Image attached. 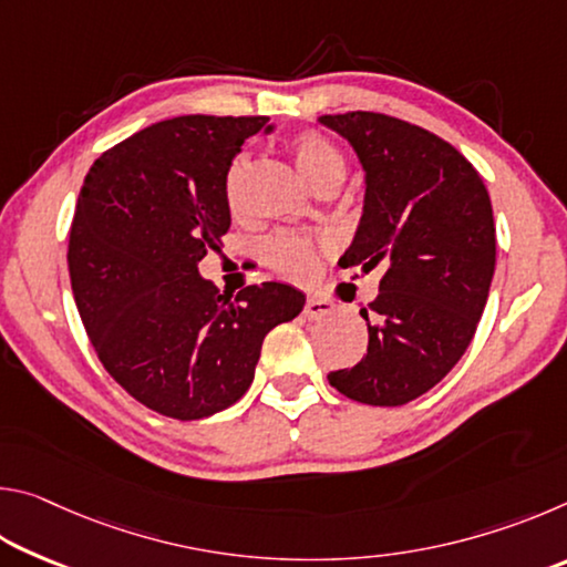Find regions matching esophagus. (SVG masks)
<instances>
[{"mask_svg": "<svg viewBox=\"0 0 567 567\" xmlns=\"http://www.w3.org/2000/svg\"><path fill=\"white\" fill-rule=\"evenodd\" d=\"M330 312H332V302L330 300H324V297H318V295L307 297L305 310H302V315H305L307 320H322V318H328Z\"/></svg>", "mask_w": 567, "mask_h": 567, "instance_id": "esophagus-1", "label": "esophagus"}]
</instances>
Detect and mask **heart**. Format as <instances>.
Returning <instances> with one entry per match:
<instances>
[{
    "instance_id": "b5f03b06",
    "label": "heart",
    "mask_w": 567,
    "mask_h": 567,
    "mask_svg": "<svg viewBox=\"0 0 567 567\" xmlns=\"http://www.w3.org/2000/svg\"><path fill=\"white\" fill-rule=\"evenodd\" d=\"M290 152L297 172H300L312 189H318L322 185H340L344 175H348V165H344L342 152L318 132L297 134L290 142ZM243 167L245 162L235 159L233 167L227 169L225 192L229 203H235ZM262 257L277 272H282L287 277H307L315 270L318 252H315V243L310 237L297 233H275L262 243Z\"/></svg>"
}]
</instances>
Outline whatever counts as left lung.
Instances as JSON below:
<instances>
[{"label":"left lung","instance_id":"1","mask_svg":"<svg viewBox=\"0 0 567 567\" xmlns=\"http://www.w3.org/2000/svg\"><path fill=\"white\" fill-rule=\"evenodd\" d=\"M364 172L362 217L342 267H388L368 320V354L328 375L344 398L395 408L425 395L483 318L495 272L491 195L437 134L388 114H322Z\"/></svg>","mask_w":567,"mask_h":567}]
</instances>
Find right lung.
<instances>
[{"label": "right lung", "instance_id": "1", "mask_svg": "<svg viewBox=\"0 0 567 567\" xmlns=\"http://www.w3.org/2000/svg\"><path fill=\"white\" fill-rule=\"evenodd\" d=\"M270 117L189 114L132 134L94 162L70 229L76 310L104 370L175 420L225 410L252 385L265 334L305 295L249 285L229 302L199 275L229 229L227 169Z\"/></svg>", "mask_w": 567, "mask_h": 567}]
</instances>
